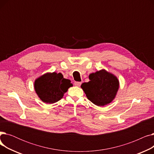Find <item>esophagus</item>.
<instances>
[{
  "instance_id": "obj_1",
  "label": "esophagus",
  "mask_w": 154,
  "mask_h": 154,
  "mask_svg": "<svg viewBox=\"0 0 154 154\" xmlns=\"http://www.w3.org/2000/svg\"><path fill=\"white\" fill-rule=\"evenodd\" d=\"M82 84V82H74V85L75 86H77V87H80V85Z\"/></svg>"
}]
</instances>
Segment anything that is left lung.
Returning <instances> with one entry per match:
<instances>
[{"instance_id": "obj_1", "label": "left lung", "mask_w": 154, "mask_h": 154, "mask_svg": "<svg viewBox=\"0 0 154 154\" xmlns=\"http://www.w3.org/2000/svg\"><path fill=\"white\" fill-rule=\"evenodd\" d=\"M88 77L90 81L81 85L88 100L96 106H104L114 99L119 88L117 77L102 69L91 74Z\"/></svg>"}]
</instances>
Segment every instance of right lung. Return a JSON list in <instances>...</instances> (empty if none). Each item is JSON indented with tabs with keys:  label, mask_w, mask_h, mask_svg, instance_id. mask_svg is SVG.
<instances>
[{
	"label": "right lung",
	"mask_w": 154,
	"mask_h": 154,
	"mask_svg": "<svg viewBox=\"0 0 154 154\" xmlns=\"http://www.w3.org/2000/svg\"><path fill=\"white\" fill-rule=\"evenodd\" d=\"M73 85L70 80L64 79L61 73H47L37 78L34 82L35 91L38 97L47 103L60 100L68 88Z\"/></svg>",
	"instance_id": "right-lung-1"
}]
</instances>
